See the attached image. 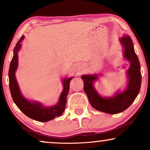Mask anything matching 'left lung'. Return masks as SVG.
I'll return each mask as SVG.
<instances>
[{
    "instance_id": "obj_1",
    "label": "left lung",
    "mask_w": 150,
    "mask_h": 150,
    "mask_svg": "<svg viewBox=\"0 0 150 150\" xmlns=\"http://www.w3.org/2000/svg\"><path fill=\"white\" fill-rule=\"evenodd\" d=\"M120 42L124 47L125 59L130 63L126 72L128 83L126 90L122 92L117 91L112 97L102 98L93 87V82L98 79L97 74L83 75L81 76L84 82V91L91 105L96 110L109 114L120 113L127 109L134 101L141 89L140 63L134 52L132 41L130 36L126 35L120 39Z\"/></svg>"
}]
</instances>
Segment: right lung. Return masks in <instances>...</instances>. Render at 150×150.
I'll return each mask as SVG.
<instances>
[{"label": "right lung", "instance_id": "add662e5", "mask_svg": "<svg viewBox=\"0 0 150 150\" xmlns=\"http://www.w3.org/2000/svg\"><path fill=\"white\" fill-rule=\"evenodd\" d=\"M24 36H22L20 40L16 44L13 50V58L10 63L9 69L10 92L14 103L24 115L38 122H46L63 114L67 103V96L69 92V83L73 77L63 79V90L59 97L58 103L54 106L46 107L38 102L28 101L26 98H24L20 92L15 76V73L18 65V52L21 48L20 42L24 40Z\"/></svg>", "mask_w": 150, "mask_h": 150}]
</instances>
